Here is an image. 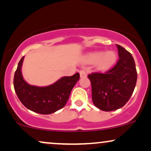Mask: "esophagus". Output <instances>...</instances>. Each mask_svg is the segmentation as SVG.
<instances>
[{
    "mask_svg": "<svg viewBox=\"0 0 151 151\" xmlns=\"http://www.w3.org/2000/svg\"><path fill=\"white\" fill-rule=\"evenodd\" d=\"M79 74H80L81 77H86V76H87L86 71L85 70H81L79 71Z\"/></svg>",
    "mask_w": 151,
    "mask_h": 151,
    "instance_id": "obj_1",
    "label": "esophagus"
}]
</instances>
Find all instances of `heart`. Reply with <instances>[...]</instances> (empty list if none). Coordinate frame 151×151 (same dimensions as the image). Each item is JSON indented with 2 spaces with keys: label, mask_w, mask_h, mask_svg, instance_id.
<instances>
[{
  "label": "heart",
  "mask_w": 151,
  "mask_h": 151,
  "mask_svg": "<svg viewBox=\"0 0 151 151\" xmlns=\"http://www.w3.org/2000/svg\"><path fill=\"white\" fill-rule=\"evenodd\" d=\"M88 62L92 64L96 63L98 68L101 70H106L115 64L117 60V55L114 51L96 52L90 54L88 57Z\"/></svg>",
  "instance_id": "obj_1"
}]
</instances>
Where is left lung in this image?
Here are the masks:
<instances>
[{
  "label": "left lung",
  "instance_id": "left-lung-1",
  "mask_svg": "<svg viewBox=\"0 0 151 151\" xmlns=\"http://www.w3.org/2000/svg\"><path fill=\"white\" fill-rule=\"evenodd\" d=\"M117 47L119 60L113 68L104 73L93 72L88 75L93 104L106 112L122 108L128 102L137 80L132 54L119 45Z\"/></svg>",
  "mask_w": 151,
  "mask_h": 151
}]
</instances>
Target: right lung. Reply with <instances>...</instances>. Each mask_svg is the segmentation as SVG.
<instances>
[{
  "instance_id": "1",
  "label": "right lung",
  "mask_w": 151,
  "mask_h": 151,
  "mask_svg": "<svg viewBox=\"0 0 151 151\" xmlns=\"http://www.w3.org/2000/svg\"><path fill=\"white\" fill-rule=\"evenodd\" d=\"M24 58L18 63L13 81L14 91L21 103L29 110L42 115H49L63 108L80 77L79 74L77 72L71 77H62L48 86H32L24 80L22 75Z\"/></svg>"
}]
</instances>
